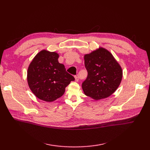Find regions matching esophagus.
<instances>
[{
    "instance_id": "esophagus-1",
    "label": "esophagus",
    "mask_w": 150,
    "mask_h": 150,
    "mask_svg": "<svg viewBox=\"0 0 150 150\" xmlns=\"http://www.w3.org/2000/svg\"><path fill=\"white\" fill-rule=\"evenodd\" d=\"M74 78H75V81H76V82H78V81H79V78H78V76H75Z\"/></svg>"
}]
</instances>
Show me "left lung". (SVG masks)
I'll return each instance as SVG.
<instances>
[{"instance_id": "8db88e82", "label": "left lung", "mask_w": 150, "mask_h": 150, "mask_svg": "<svg viewBox=\"0 0 150 150\" xmlns=\"http://www.w3.org/2000/svg\"><path fill=\"white\" fill-rule=\"evenodd\" d=\"M88 77L82 84L85 95L95 100L110 96L119 87L122 77L121 66L112 54L99 47L84 56Z\"/></svg>"}]
</instances>
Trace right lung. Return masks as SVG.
Wrapping results in <instances>:
<instances>
[{
    "mask_svg": "<svg viewBox=\"0 0 150 150\" xmlns=\"http://www.w3.org/2000/svg\"><path fill=\"white\" fill-rule=\"evenodd\" d=\"M59 54L42 50L36 54L28 69L29 87L40 100L52 102L61 97L74 78L58 61Z\"/></svg>",
    "mask_w": 150,
    "mask_h": 150,
    "instance_id": "right-lung-1",
    "label": "right lung"
}]
</instances>
